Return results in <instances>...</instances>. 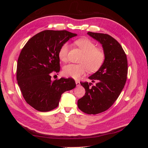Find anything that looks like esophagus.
<instances>
[{"instance_id": "obj_1", "label": "esophagus", "mask_w": 148, "mask_h": 148, "mask_svg": "<svg viewBox=\"0 0 148 148\" xmlns=\"http://www.w3.org/2000/svg\"><path fill=\"white\" fill-rule=\"evenodd\" d=\"M75 83H76V84H77V86H79V85H80V83H79V81H78V80H76Z\"/></svg>"}]
</instances>
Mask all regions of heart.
Listing matches in <instances>:
<instances>
[{"mask_svg": "<svg viewBox=\"0 0 148 148\" xmlns=\"http://www.w3.org/2000/svg\"><path fill=\"white\" fill-rule=\"evenodd\" d=\"M76 44L84 53L79 60L81 64L65 65L63 74L65 77L78 79L88 70L90 72H95L99 70L105 61L106 54L102 49L96 47V44L89 39H79L76 41ZM69 48V45L66 42L60 47L58 56L61 61H67Z\"/></svg>", "mask_w": 148, "mask_h": 148, "instance_id": "heart-1", "label": "heart"}]
</instances>
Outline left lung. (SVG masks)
I'll return each instance as SVG.
<instances>
[{
    "label": "left lung",
    "mask_w": 148,
    "mask_h": 148,
    "mask_svg": "<svg viewBox=\"0 0 148 148\" xmlns=\"http://www.w3.org/2000/svg\"><path fill=\"white\" fill-rule=\"evenodd\" d=\"M102 46L106 58L102 66L89 77L96 84L80 82L85 95L78 101V107L87 114H97L113 105L122 92L127 78V56L119 42L110 35L88 32Z\"/></svg>",
    "instance_id": "1"
}]
</instances>
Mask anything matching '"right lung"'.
Segmentation results:
<instances>
[{
    "label": "right lung",
    "mask_w": 148,
    "mask_h": 148,
    "mask_svg": "<svg viewBox=\"0 0 148 148\" xmlns=\"http://www.w3.org/2000/svg\"><path fill=\"white\" fill-rule=\"evenodd\" d=\"M76 36L66 30L42 31L22 49L17 62L16 80L25 100L36 110L56 109L62 93L75 88L73 79L52 81L51 74L60 71L58 52L60 47Z\"/></svg>",
    "instance_id": "1"
}]
</instances>
